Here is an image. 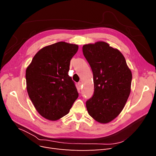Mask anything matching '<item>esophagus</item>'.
Masks as SVG:
<instances>
[{
  "label": "esophagus",
  "instance_id": "obj_1",
  "mask_svg": "<svg viewBox=\"0 0 156 156\" xmlns=\"http://www.w3.org/2000/svg\"><path fill=\"white\" fill-rule=\"evenodd\" d=\"M78 86H79V88L81 89V87H82V83L81 82H79L78 83Z\"/></svg>",
  "mask_w": 156,
  "mask_h": 156
}]
</instances>
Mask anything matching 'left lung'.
<instances>
[{"label": "left lung", "mask_w": 156, "mask_h": 156, "mask_svg": "<svg viewBox=\"0 0 156 156\" xmlns=\"http://www.w3.org/2000/svg\"><path fill=\"white\" fill-rule=\"evenodd\" d=\"M90 66L94 92L86 102L88 114L97 122L108 123L119 115L131 92L132 73L121 52L104 41L83 46Z\"/></svg>", "instance_id": "obj_1"}]
</instances>
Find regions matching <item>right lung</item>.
<instances>
[{
	"instance_id": "add662e5",
	"label": "right lung",
	"mask_w": 156,
	"mask_h": 156,
	"mask_svg": "<svg viewBox=\"0 0 156 156\" xmlns=\"http://www.w3.org/2000/svg\"><path fill=\"white\" fill-rule=\"evenodd\" d=\"M77 45L60 41L40 49L26 69L27 90L33 105L45 119L66 115L79 94L69 76L70 60Z\"/></svg>"
}]
</instances>
